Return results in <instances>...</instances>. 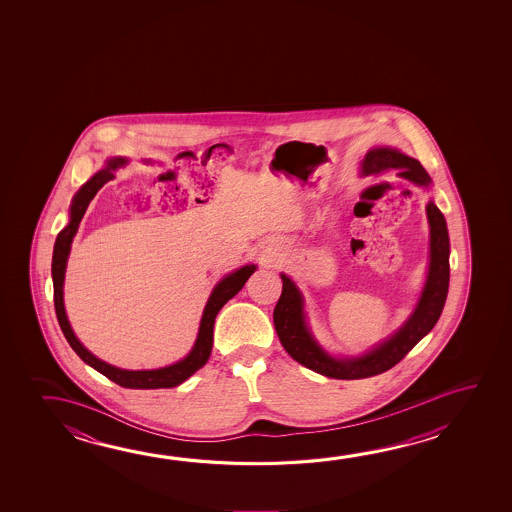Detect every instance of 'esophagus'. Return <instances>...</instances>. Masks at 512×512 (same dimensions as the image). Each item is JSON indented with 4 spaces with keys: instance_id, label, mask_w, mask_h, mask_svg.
<instances>
[{
    "instance_id": "1",
    "label": "esophagus",
    "mask_w": 512,
    "mask_h": 512,
    "mask_svg": "<svg viewBox=\"0 0 512 512\" xmlns=\"http://www.w3.org/2000/svg\"><path fill=\"white\" fill-rule=\"evenodd\" d=\"M259 257L262 262L268 264V262L275 260V257H277V248L273 244H264L259 250Z\"/></svg>"
}]
</instances>
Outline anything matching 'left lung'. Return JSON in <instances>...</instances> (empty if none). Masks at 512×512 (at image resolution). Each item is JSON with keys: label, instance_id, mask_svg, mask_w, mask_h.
<instances>
[{"label": "left lung", "instance_id": "1", "mask_svg": "<svg viewBox=\"0 0 512 512\" xmlns=\"http://www.w3.org/2000/svg\"><path fill=\"white\" fill-rule=\"evenodd\" d=\"M387 169H398V175L419 187L428 189L432 184V178L418 160L391 146H375L362 160V175H377ZM427 219L430 227L427 278L416 307L402 327L361 355H334L312 334L300 287L294 284L293 278L280 273L282 294L273 312V321L285 352L305 368L337 380L373 377L402 361L436 327L450 285V237L443 212L432 200L427 203Z\"/></svg>", "mask_w": 512, "mask_h": 512}]
</instances>
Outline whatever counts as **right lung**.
Wrapping results in <instances>:
<instances>
[{
  "label": "right lung",
  "instance_id": "add662e5",
  "mask_svg": "<svg viewBox=\"0 0 512 512\" xmlns=\"http://www.w3.org/2000/svg\"><path fill=\"white\" fill-rule=\"evenodd\" d=\"M128 160L125 157H112L107 160V166L100 169L96 175L91 176L78 191H76L71 207H69V223L60 230L57 235V241L53 246V260H51V278H53V302H55V312L59 318V325L68 339L69 346L75 350L76 355L89 364L91 368L100 371L101 375L116 382L118 386L128 387V389H160V387H175L185 382L187 378L196 373L198 369L203 368L209 361L210 352H212V339H214V321L218 316L221 307L232 300L235 294L243 289L246 280L252 277L253 271L257 269L255 264H246L243 268L235 269L228 273L214 285L209 300L205 303L203 309L202 321L198 328V336L194 341L191 352L185 355L184 359L176 361L175 364H169L159 369H123L118 366H112L109 362L101 361L96 355L89 352L80 339L75 336L71 323H69L66 307H64V278H66V268H68L69 253H71V243L73 237L78 232L80 221L84 218L85 210L93 200L96 193L100 191L103 184L114 178V171L123 168ZM150 164L151 160H146Z\"/></svg>",
  "mask_w": 512,
  "mask_h": 512
}]
</instances>
